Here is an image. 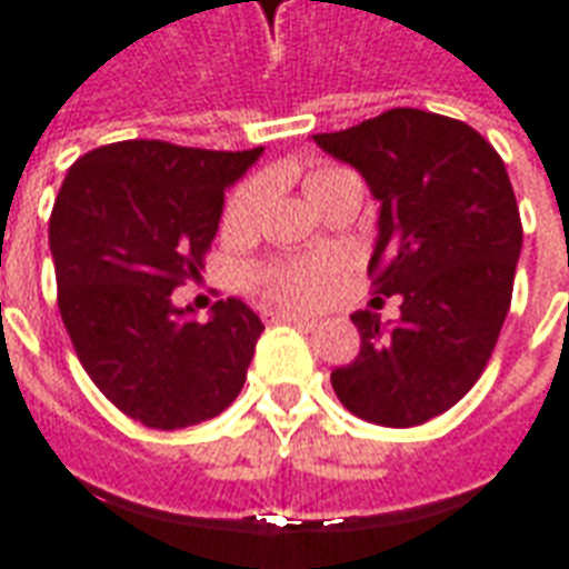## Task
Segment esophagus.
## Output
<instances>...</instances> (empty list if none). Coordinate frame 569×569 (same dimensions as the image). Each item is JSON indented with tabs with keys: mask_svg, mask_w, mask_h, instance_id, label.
<instances>
[{
	"mask_svg": "<svg viewBox=\"0 0 569 569\" xmlns=\"http://www.w3.org/2000/svg\"><path fill=\"white\" fill-rule=\"evenodd\" d=\"M261 320L264 322H298V326H317V320L313 317H308V313H296V310H264L261 313Z\"/></svg>",
	"mask_w": 569,
	"mask_h": 569,
	"instance_id": "34e87169",
	"label": "esophagus"
}]
</instances>
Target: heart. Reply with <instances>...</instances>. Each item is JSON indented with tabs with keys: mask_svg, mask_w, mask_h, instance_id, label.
I'll list each match as a JSON object with an SVG mask.
<instances>
[{
	"mask_svg": "<svg viewBox=\"0 0 569 569\" xmlns=\"http://www.w3.org/2000/svg\"><path fill=\"white\" fill-rule=\"evenodd\" d=\"M350 182H359L357 173H350L345 167H335V163H317L305 173V188H308L310 200L317 207H322L338 188L350 186ZM264 188H268L264 176H252L243 186H237L234 194L228 198V207H224V224L228 228H247V224L256 222L261 200H264ZM256 280L268 296L280 298V301L310 305L326 289L329 264H322V261H280V264H268V268L256 271Z\"/></svg>",
	"mask_w": 569,
	"mask_h": 569,
	"instance_id": "heart-1",
	"label": "heart"
}]
</instances>
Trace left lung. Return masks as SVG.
<instances>
[{
	"label": "left lung",
	"instance_id": "1",
	"mask_svg": "<svg viewBox=\"0 0 569 569\" xmlns=\"http://www.w3.org/2000/svg\"><path fill=\"white\" fill-rule=\"evenodd\" d=\"M313 142L381 200L371 289L402 296L393 329L371 310L350 317L362 345L332 371L335 396L381 427L427 423L476 387L512 305L521 216L506 163L478 130L423 109Z\"/></svg>",
	"mask_w": 569,
	"mask_h": 569
}]
</instances>
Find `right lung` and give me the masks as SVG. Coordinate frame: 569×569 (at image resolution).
<instances>
[{"instance_id": "right-lung-1", "label": "right lung", "mask_w": 569, "mask_h": 569, "mask_svg": "<svg viewBox=\"0 0 569 569\" xmlns=\"http://www.w3.org/2000/svg\"><path fill=\"white\" fill-rule=\"evenodd\" d=\"M261 149L124 140L81 154L51 210L57 308L100 393L151 429L222 415L243 390L261 320L240 298L186 322L170 292L198 280L224 188Z\"/></svg>"}]
</instances>
